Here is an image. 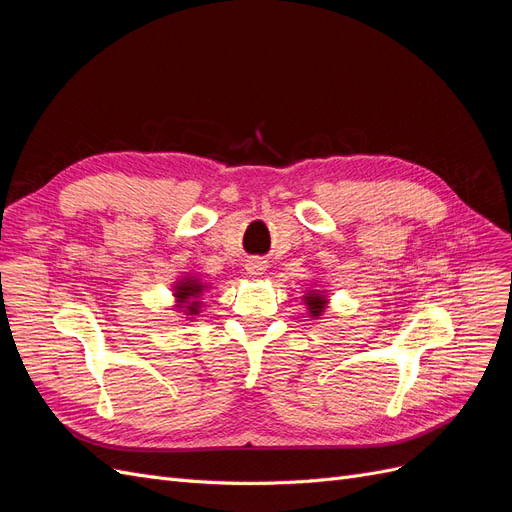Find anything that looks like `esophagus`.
<instances>
[{
  "label": "esophagus",
  "instance_id": "1",
  "mask_svg": "<svg viewBox=\"0 0 512 512\" xmlns=\"http://www.w3.org/2000/svg\"><path fill=\"white\" fill-rule=\"evenodd\" d=\"M245 269H247V273H250V275H262V273L267 271V260H262V258L247 260Z\"/></svg>",
  "mask_w": 512,
  "mask_h": 512
}]
</instances>
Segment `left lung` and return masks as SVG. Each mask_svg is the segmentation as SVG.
<instances>
[{
	"label": "left lung",
	"instance_id": "8db88e82",
	"mask_svg": "<svg viewBox=\"0 0 512 512\" xmlns=\"http://www.w3.org/2000/svg\"><path fill=\"white\" fill-rule=\"evenodd\" d=\"M305 303L309 307V314H312L314 318L322 316L324 307H327V297H324V292H316V290H309V294L305 297Z\"/></svg>",
	"mask_w": 512,
	"mask_h": 512
}]
</instances>
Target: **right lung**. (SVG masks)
<instances>
[{"label":"right lung","instance_id":"add662e5","mask_svg":"<svg viewBox=\"0 0 512 512\" xmlns=\"http://www.w3.org/2000/svg\"><path fill=\"white\" fill-rule=\"evenodd\" d=\"M207 286H203V282H198V277L190 275V277H183L175 284V299H177V307H181V312H188V314H198V307H200V294H203Z\"/></svg>","mask_w":512,"mask_h":512}]
</instances>
